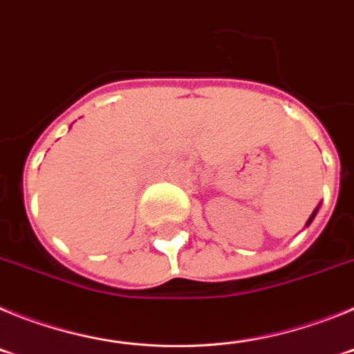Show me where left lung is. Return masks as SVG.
Returning <instances> with one entry per match:
<instances>
[{
    "instance_id": "8db88e82",
    "label": "left lung",
    "mask_w": 354,
    "mask_h": 354,
    "mask_svg": "<svg viewBox=\"0 0 354 354\" xmlns=\"http://www.w3.org/2000/svg\"><path fill=\"white\" fill-rule=\"evenodd\" d=\"M319 207H321V204H319L317 207L314 209V212H312V214H310V218H308V220H306L305 227H310V223H312V221H314V218H315V216H317V211H319Z\"/></svg>"
}]
</instances>
